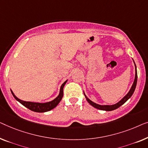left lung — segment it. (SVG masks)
Returning a JSON list of instances; mask_svg holds the SVG:
<instances>
[{
	"mask_svg": "<svg viewBox=\"0 0 148 148\" xmlns=\"http://www.w3.org/2000/svg\"><path fill=\"white\" fill-rule=\"evenodd\" d=\"M135 66H136V76H135V80H134V83H133L132 88H131L130 90L129 91V92L127 93V94L125 96V97L123 98V99L121 100L119 102H118L117 103H116V104H115V105H98V104L93 103L92 101H91L90 99H88V98L86 97V96L85 95L84 92V95L85 96V97H86L87 101L88 102V103L90 104V105H92V107L96 108V109H98L99 110H103V111H113V110L117 109V108L121 107L122 105H123V104L125 103V102L127 101V100L130 99L131 97H132V95L134 94L135 89H136V87L137 85V68H136V64H135Z\"/></svg>",
	"mask_w": 148,
	"mask_h": 148,
	"instance_id": "1",
	"label": "left lung"
}]
</instances>
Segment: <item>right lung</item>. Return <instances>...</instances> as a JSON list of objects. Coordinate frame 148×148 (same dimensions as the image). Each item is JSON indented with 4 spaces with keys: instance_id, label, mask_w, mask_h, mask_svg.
I'll return each mask as SVG.
<instances>
[{
    "instance_id": "add662e5",
    "label": "right lung",
    "mask_w": 148,
    "mask_h": 148,
    "mask_svg": "<svg viewBox=\"0 0 148 148\" xmlns=\"http://www.w3.org/2000/svg\"><path fill=\"white\" fill-rule=\"evenodd\" d=\"M66 82H67V80L65 81V82H64L61 86L60 94L58 96V97H56L55 99L53 100V101H51L50 102H47V103H33V102L23 101H22V100H20L19 99H18V98L14 95V93L12 92V90H11V92H12V95H13L14 98L16 100V101L19 102L21 104H22L23 105L27 108V109H30L31 111L37 112V113H44V112L49 111H50V110L54 109V108H55L56 106L59 104L60 101H61L62 99V97H63V95H64L63 89H64V85L66 84Z\"/></svg>"
}]
</instances>
